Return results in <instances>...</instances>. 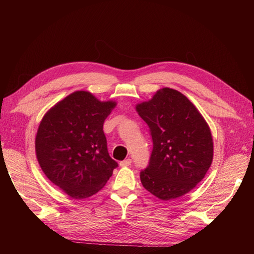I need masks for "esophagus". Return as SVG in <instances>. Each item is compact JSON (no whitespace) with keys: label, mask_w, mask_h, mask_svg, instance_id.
<instances>
[{"label":"esophagus","mask_w":254,"mask_h":254,"mask_svg":"<svg viewBox=\"0 0 254 254\" xmlns=\"http://www.w3.org/2000/svg\"><path fill=\"white\" fill-rule=\"evenodd\" d=\"M130 164H131V160L130 159H126L124 161H122V162H120V165L122 167H125V166H129Z\"/></svg>","instance_id":"1"}]
</instances>
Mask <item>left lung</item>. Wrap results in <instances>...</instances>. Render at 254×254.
I'll list each match as a JSON object with an SVG mask.
<instances>
[{
  "mask_svg": "<svg viewBox=\"0 0 254 254\" xmlns=\"http://www.w3.org/2000/svg\"><path fill=\"white\" fill-rule=\"evenodd\" d=\"M135 110L150 129L153 148L141 172L143 187L161 200L186 195L200 182L213 161L211 129L181 92L162 88Z\"/></svg>",
  "mask_w": 254,
  "mask_h": 254,
  "instance_id": "1",
  "label": "left lung"
}]
</instances>
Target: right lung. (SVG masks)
Instances as JSON below:
<instances>
[{
    "instance_id": "1",
    "label": "right lung",
    "mask_w": 254,
    "mask_h": 254,
    "mask_svg": "<svg viewBox=\"0 0 254 254\" xmlns=\"http://www.w3.org/2000/svg\"><path fill=\"white\" fill-rule=\"evenodd\" d=\"M115 106L88 91H75L54 105L38 127L35 150L41 170L73 199L96 194L118 166L103 130Z\"/></svg>"
}]
</instances>
